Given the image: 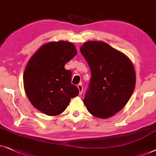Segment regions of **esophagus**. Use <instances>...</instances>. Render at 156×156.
Segmentation results:
<instances>
[{"label": "esophagus", "instance_id": "1", "mask_svg": "<svg viewBox=\"0 0 156 156\" xmlns=\"http://www.w3.org/2000/svg\"><path fill=\"white\" fill-rule=\"evenodd\" d=\"M78 90H79V95H81L82 93H83V88L82 84H78Z\"/></svg>", "mask_w": 156, "mask_h": 156}]
</instances>
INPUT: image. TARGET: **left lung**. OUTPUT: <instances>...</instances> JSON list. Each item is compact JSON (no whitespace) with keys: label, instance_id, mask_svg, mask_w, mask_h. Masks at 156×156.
Here are the masks:
<instances>
[{"label":"left lung","instance_id":"1","mask_svg":"<svg viewBox=\"0 0 156 156\" xmlns=\"http://www.w3.org/2000/svg\"><path fill=\"white\" fill-rule=\"evenodd\" d=\"M80 51L91 71L84 104L95 117H111L123 108L133 93V64L126 54L103 41L84 43Z\"/></svg>","mask_w":156,"mask_h":156}]
</instances>
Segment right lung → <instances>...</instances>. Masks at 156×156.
Segmentation results:
<instances>
[{
    "mask_svg": "<svg viewBox=\"0 0 156 156\" xmlns=\"http://www.w3.org/2000/svg\"><path fill=\"white\" fill-rule=\"evenodd\" d=\"M77 50L68 41H52L43 45L31 56L25 68L23 86L31 104L50 116L58 115L79 90L71 84L72 73L66 63L76 56Z\"/></svg>",
    "mask_w": 156,
    "mask_h": 156,
    "instance_id": "add662e5",
    "label": "right lung"
}]
</instances>
